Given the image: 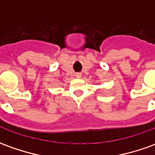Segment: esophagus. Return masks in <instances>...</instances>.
I'll return each mask as SVG.
<instances>
[{
  "instance_id": "esophagus-1",
  "label": "esophagus",
  "mask_w": 155,
  "mask_h": 155,
  "mask_svg": "<svg viewBox=\"0 0 155 155\" xmlns=\"http://www.w3.org/2000/svg\"><path fill=\"white\" fill-rule=\"evenodd\" d=\"M81 76H82V74L81 73H76L75 74V77L76 78H81Z\"/></svg>"
}]
</instances>
